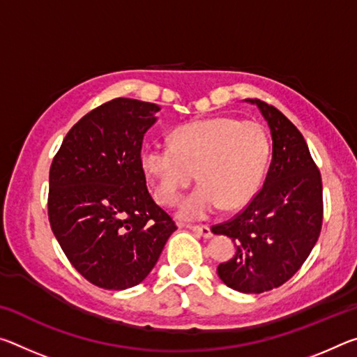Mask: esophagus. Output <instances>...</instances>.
<instances>
[{
	"label": "esophagus",
	"mask_w": 357,
	"mask_h": 357,
	"mask_svg": "<svg viewBox=\"0 0 357 357\" xmlns=\"http://www.w3.org/2000/svg\"><path fill=\"white\" fill-rule=\"evenodd\" d=\"M184 227L189 228L190 231L197 234V236H202L204 239H209L213 236V231H211V228L208 225H184Z\"/></svg>",
	"instance_id": "esophagus-1"
}]
</instances>
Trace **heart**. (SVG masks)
Listing matches in <instances>:
<instances>
[{"label": "heart", "instance_id": "obj_1", "mask_svg": "<svg viewBox=\"0 0 357 357\" xmlns=\"http://www.w3.org/2000/svg\"><path fill=\"white\" fill-rule=\"evenodd\" d=\"M269 154V137L258 123L219 116L179 126L170 144L144 148L140 164L155 200L167 206L178 203L197 176L202 184L181 203L178 215L203 220L222 208L247 206L261 185Z\"/></svg>", "mask_w": 357, "mask_h": 357}]
</instances>
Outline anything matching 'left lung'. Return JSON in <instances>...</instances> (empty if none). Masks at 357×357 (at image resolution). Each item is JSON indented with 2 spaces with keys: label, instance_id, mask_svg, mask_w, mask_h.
<instances>
[{
  "label": "left lung",
  "instance_id": "obj_1",
  "mask_svg": "<svg viewBox=\"0 0 357 357\" xmlns=\"http://www.w3.org/2000/svg\"><path fill=\"white\" fill-rule=\"evenodd\" d=\"M257 105L273 137V159L263 189L243 213L211 228L231 238L236 252L217 266L227 287L259 294L298 273L315 247L323 222L321 174L296 126L275 107Z\"/></svg>",
  "mask_w": 357,
  "mask_h": 357
}]
</instances>
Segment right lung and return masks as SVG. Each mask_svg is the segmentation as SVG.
<instances>
[{"label":"right lung","instance_id":"obj_1","mask_svg":"<svg viewBox=\"0 0 357 357\" xmlns=\"http://www.w3.org/2000/svg\"><path fill=\"white\" fill-rule=\"evenodd\" d=\"M159 105L113 99L69 130L50 167L48 219L84 279L135 287L159 259L174 222L149 195L140 155Z\"/></svg>","mask_w":357,"mask_h":357}]
</instances>
